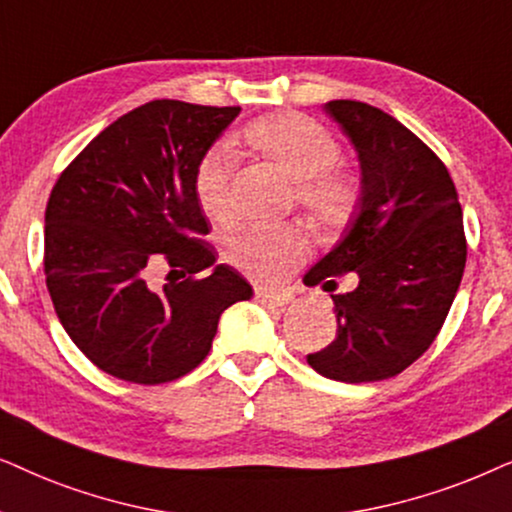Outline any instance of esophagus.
<instances>
[{
    "label": "esophagus",
    "mask_w": 512,
    "mask_h": 512,
    "mask_svg": "<svg viewBox=\"0 0 512 512\" xmlns=\"http://www.w3.org/2000/svg\"><path fill=\"white\" fill-rule=\"evenodd\" d=\"M255 297L260 299L264 306H269V309H283L285 304H288V297L285 295H278V292H267V290H257Z\"/></svg>",
    "instance_id": "1"
}]
</instances>
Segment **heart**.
<instances>
[{"label":"heart","instance_id":"b5f03b06","mask_svg":"<svg viewBox=\"0 0 512 512\" xmlns=\"http://www.w3.org/2000/svg\"><path fill=\"white\" fill-rule=\"evenodd\" d=\"M241 138L252 152L274 163L295 182L299 208L325 229L349 222L358 206L356 177L337 168L339 140L316 119L297 112L269 114L250 121ZM236 156L227 145L210 147L194 168V196L206 217L227 222L231 215L229 192ZM309 238L295 224H252L224 241V255L252 281L278 285L304 262Z\"/></svg>","mask_w":512,"mask_h":512}]
</instances>
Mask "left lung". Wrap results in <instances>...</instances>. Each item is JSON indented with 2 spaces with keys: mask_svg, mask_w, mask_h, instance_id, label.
<instances>
[{
  "mask_svg": "<svg viewBox=\"0 0 512 512\" xmlns=\"http://www.w3.org/2000/svg\"><path fill=\"white\" fill-rule=\"evenodd\" d=\"M325 112L358 149V215L306 285L353 271L356 290L330 295L337 337L309 363L327 379L363 384L410 367L445 323L466 267L461 203L440 156L410 128L358 100H330Z\"/></svg>",
  "mask_w": 512,
  "mask_h": 512,
  "instance_id": "obj_1",
  "label": "left lung"
}]
</instances>
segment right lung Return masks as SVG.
Wrapping results in <instances>:
<instances>
[{"mask_svg": "<svg viewBox=\"0 0 512 512\" xmlns=\"http://www.w3.org/2000/svg\"><path fill=\"white\" fill-rule=\"evenodd\" d=\"M238 112L147 102L95 135L53 187L46 288L72 342L112 377L142 386L185 377L208 356L222 311L252 297L227 264L195 278L217 250L203 241L210 227L194 168ZM159 259L183 281L154 289Z\"/></svg>", "mask_w": 512, "mask_h": 512, "instance_id": "1", "label": "right lung"}]
</instances>
